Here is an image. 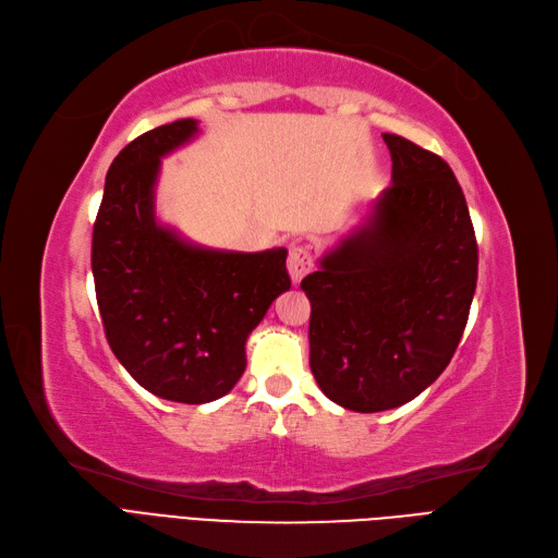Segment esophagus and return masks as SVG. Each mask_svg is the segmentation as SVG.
Wrapping results in <instances>:
<instances>
[{"instance_id":"1","label":"esophagus","mask_w":558,"mask_h":558,"mask_svg":"<svg viewBox=\"0 0 558 558\" xmlns=\"http://www.w3.org/2000/svg\"><path fill=\"white\" fill-rule=\"evenodd\" d=\"M288 272H291V279L295 283H300L304 275L312 272V252H310V246H304V244L291 246V254H288Z\"/></svg>"}]
</instances>
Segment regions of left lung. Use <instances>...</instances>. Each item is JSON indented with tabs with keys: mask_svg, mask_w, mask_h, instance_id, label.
Listing matches in <instances>:
<instances>
[{
	"mask_svg": "<svg viewBox=\"0 0 558 558\" xmlns=\"http://www.w3.org/2000/svg\"><path fill=\"white\" fill-rule=\"evenodd\" d=\"M383 141L392 184L300 283L312 302V374L325 397L357 413L397 409L444 374L477 281V242L452 168L395 133Z\"/></svg>",
	"mask_w": 558,
	"mask_h": 558,
	"instance_id": "left-lung-1",
	"label": "left lung"
}]
</instances>
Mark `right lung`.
Masks as SVG:
<instances>
[{
  "label": "right lung",
  "mask_w": 558,
  "mask_h": 558,
  "mask_svg": "<svg viewBox=\"0 0 558 558\" xmlns=\"http://www.w3.org/2000/svg\"><path fill=\"white\" fill-rule=\"evenodd\" d=\"M196 133V120H178L131 141L110 163L92 233L96 302L114 357L147 392L180 403L233 390L246 337L291 288L283 246L221 252L157 221L161 159Z\"/></svg>",
  "instance_id": "1"
}]
</instances>
